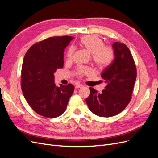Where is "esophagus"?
<instances>
[{
  "instance_id": "1",
  "label": "esophagus",
  "mask_w": 158,
  "mask_h": 158,
  "mask_svg": "<svg viewBox=\"0 0 158 158\" xmlns=\"http://www.w3.org/2000/svg\"><path fill=\"white\" fill-rule=\"evenodd\" d=\"M82 87H83V85H82V84H76V85H75V88H76V89H77V88H82Z\"/></svg>"
}]
</instances>
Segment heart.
Wrapping results in <instances>:
<instances>
[{
    "label": "heart",
    "mask_w": 158,
    "mask_h": 158,
    "mask_svg": "<svg viewBox=\"0 0 158 158\" xmlns=\"http://www.w3.org/2000/svg\"><path fill=\"white\" fill-rule=\"evenodd\" d=\"M80 45L90 53L92 54L94 63L99 68H106L112 63L114 52L111 47L104 45V41L101 37L96 35H88L83 36L79 41ZM74 49L70 47L66 54V60L70 61L73 59ZM92 73L89 68H79L76 72L78 77Z\"/></svg>",
    "instance_id": "1"
}]
</instances>
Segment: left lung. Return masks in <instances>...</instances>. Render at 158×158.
Masks as SVG:
<instances>
[{"label":"left lung","instance_id":"obj_1","mask_svg":"<svg viewBox=\"0 0 158 158\" xmlns=\"http://www.w3.org/2000/svg\"><path fill=\"white\" fill-rule=\"evenodd\" d=\"M114 59L103 70L101 76L107 85L101 93L89 88L85 99L89 110L102 117H111L123 111L131 99L136 78V67L131 52L125 44H113Z\"/></svg>","mask_w":158,"mask_h":158}]
</instances>
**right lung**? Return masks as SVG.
<instances>
[{
	"label": "right lung",
	"mask_w": 158,
	"mask_h": 158,
	"mask_svg": "<svg viewBox=\"0 0 158 158\" xmlns=\"http://www.w3.org/2000/svg\"><path fill=\"white\" fill-rule=\"evenodd\" d=\"M73 39L66 35L49 37L31 46L23 58L22 92L29 106L41 116L61 115L74 92V86L71 84L56 86L53 74L63 67L64 49Z\"/></svg>",
	"instance_id": "add662e5"
}]
</instances>
